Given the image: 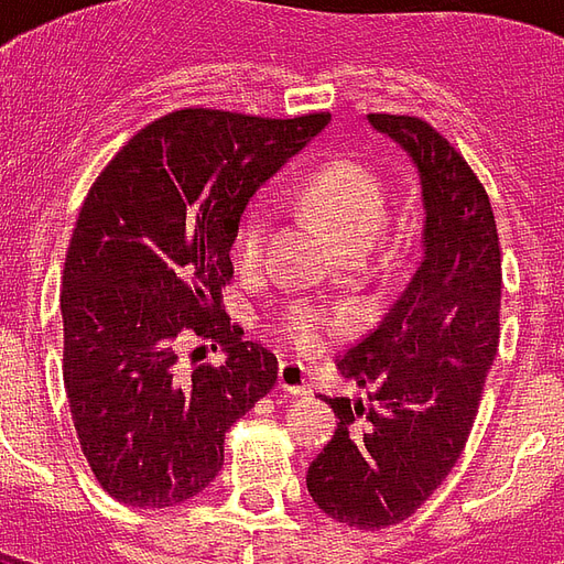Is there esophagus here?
I'll list each match as a JSON object with an SVG mask.
<instances>
[{
	"instance_id": "1",
	"label": "esophagus",
	"mask_w": 564,
	"mask_h": 564,
	"mask_svg": "<svg viewBox=\"0 0 564 564\" xmlns=\"http://www.w3.org/2000/svg\"><path fill=\"white\" fill-rule=\"evenodd\" d=\"M278 388L286 394H311V382H307V370L299 361H283L278 370Z\"/></svg>"
}]
</instances>
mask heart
<instances>
[{
    "instance_id": "heart-1",
    "label": "heart",
    "mask_w": 564,
    "mask_h": 564,
    "mask_svg": "<svg viewBox=\"0 0 564 564\" xmlns=\"http://www.w3.org/2000/svg\"><path fill=\"white\" fill-rule=\"evenodd\" d=\"M307 203L314 206L340 250H370L388 220V194L365 164L335 161L307 182ZM271 215L265 203L250 206L236 236V257L241 265H257L269 239ZM344 325V314L314 302L293 304L281 319V335L302 352H314L332 332Z\"/></svg>"
}]
</instances>
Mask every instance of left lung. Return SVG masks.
Returning a JSON list of instances; mask_svg holds the SVG:
<instances>
[{"mask_svg": "<svg viewBox=\"0 0 564 564\" xmlns=\"http://www.w3.org/2000/svg\"><path fill=\"white\" fill-rule=\"evenodd\" d=\"M367 122L419 170L421 262L382 323L337 358L373 391L367 403L325 398L340 421L307 466V494L373 532L415 514L463 454L499 346L502 253L487 191L436 128L388 112Z\"/></svg>", "mask_w": 564, "mask_h": 564, "instance_id": "left-lung-1", "label": "left lung"}]
</instances>
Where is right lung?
Returning a JSON list of instances; mask_svg holds the SVG:
<instances>
[{
    "mask_svg": "<svg viewBox=\"0 0 564 564\" xmlns=\"http://www.w3.org/2000/svg\"><path fill=\"white\" fill-rule=\"evenodd\" d=\"M328 119L187 107L133 133L95 178L62 271V377L116 502L170 508L206 490L227 431L278 382V358L229 323L220 290L248 199ZM182 334L225 361L185 368Z\"/></svg>",
    "mask_w": 564,
    "mask_h": 564,
    "instance_id": "add662e5",
    "label": "right lung"
}]
</instances>
